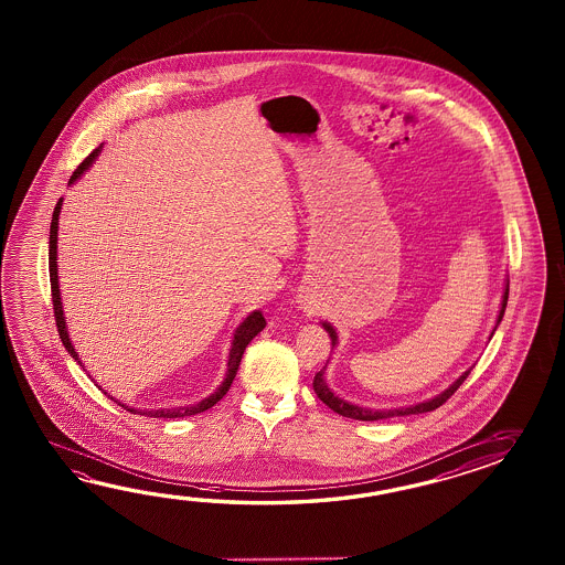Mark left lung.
I'll return each instance as SVG.
<instances>
[{
	"mask_svg": "<svg viewBox=\"0 0 565 565\" xmlns=\"http://www.w3.org/2000/svg\"><path fill=\"white\" fill-rule=\"evenodd\" d=\"M507 299H509V280L504 282L503 288V299H501V309H499V315H497V323L492 327L491 337L494 335V331H497V327L501 324L503 321L504 309H507ZM323 329L331 337V345L337 348V343H339V337H337L335 327L331 323H327L323 321ZM329 363V360H327ZM327 363H324L323 370L315 375V382H312V387H315V394L319 396V399L327 404L329 408L337 412L339 416H345V418H353V420H385V418H396V416H412V414H424V412H433V409L440 408L443 404H445L448 397L452 396L455 392H457L458 387L462 385V382L469 377L470 370L462 373L458 380H455L452 384L446 387L445 392H440V394H436V396L430 397V399H424L420 404H412V406H402V408H390V409H373V408H363V406H358V404H351L348 399H343V397L337 396L335 392L327 385V380H324V370H327Z\"/></svg>",
	"mask_w": 565,
	"mask_h": 565,
	"instance_id": "8db88e82",
	"label": "left lung"
}]
</instances>
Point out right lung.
<instances>
[{
	"label": "right lung",
	"instance_id": "add662e5",
	"mask_svg": "<svg viewBox=\"0 0 565 565\" xmlns=\"http://www.w3.org/2000/svg\"><path fill=\"white\" fill-rule=\"evenodd\" d=\"M100 149H103V145H100L98 149H95V151H93L90 156L86 157L85 161L76 168V171L73 173V178L68 181V185H73V183H76V180H81V178H83V173H85L86 169L90 168L96 157L100 156ZM62 202H64V198L58 200V204L54 207V214H52V222H50V287H52L54 317H56V324H58L62 345H64L66 351L73 355L76 363H81V365H83V361L78 358V353H76V349H74L73 341H71V335H68V327H66V319H64V311H62L61 285H58V265H56V260H58V220H61ZM265 327L266 321L265 317H263V311L250 312V315H248V317H246V319L236 327L234 337H232V343H230L228 370H226V375H224V382L217 385L214 394H210V396L204 397V399H202V402H198V404L180 406V408L137 409L131 408V406H127V404H120L119 399H115L113 396L108 397H110L113 402H117V404L122 406V408L129 409L131 414H141V416H149V418H183V416H193V414L205 412V409L212 408V406L217 404L222 397L226 396V392H228L230 385H232L234 377H236V372H238V365H241L244 349H246V345H248V343L253 341L254 337L258 335ZM105 394H107V392H105Z\"/></svg>",
	"mask_w": 565,
	"mask_h": 565
}]
</instances>
